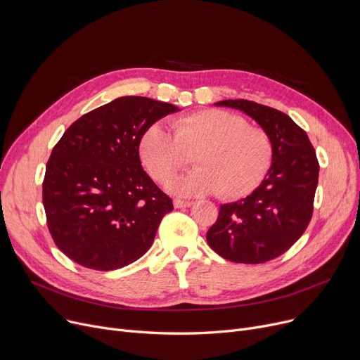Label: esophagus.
<instances>
[{
	"mask_svg": "<svg viewBox=\"0 0 360 360\" xmlns=\"http://www.w3.org/2000/svg\"><path fill=\"white\" fill-rule=\"evenodd\" d=\"M191 204H193V201L179 200V198H175V200H174V205L176 207V209H182V207H190Z\"/></svg>",
	"mask_w": 360,
	"mask_h": 360,
	"instance_id": "esophagus-1",
	"label": "esophagus"
}]
</instances>
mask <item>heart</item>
<instances>
[{
    "label": "heart",
    "mask_w": 360,
    "mask_h": 360,
    "mask_svg": "<svg viewBox=\"0 0 360 360\" xmlns=\"http://www.w3.org/2000/svg\"><path fill=\"white\" fill-rule=\"evenodd\" d=\"M174 136L151 125L141 137L140 156L155 181L166 184L191 163L193 172L170 182L182 195L216 193L223 200L251 194L269 174L273 141L266 129L238 113L204 109L172 121Z\"/></svg>",
    "instance_id": "heart-1"
}]
</instances>
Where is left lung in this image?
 <instances>
[{
    "label": "left lung",
    "mask_w": 360,
    "mask_h": 360,
    "mask_svg": "<svg viewBox=\"0 0 360 360\" xmlns=\"http://www.w3.org/2000/svg\"><path fill=\"white\" fill-rule=\"evenodd\" d=\"M216 105L239 109L266 129L273 141V162L252 194L220 205L207 242L232 262H267L285 254L312 219L319 174L315 148L307 132L274 108L245 99Z\"/></svg>",
    "instance_id": "8db88e82"
}]
</instances>
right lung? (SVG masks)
Here are the masks:
<instances>
[{
    "instance_id": "obj_1",
    "label": "right lung",
    "mask_w": 360,
    "mask_h": 360,
    "mask_svg": "<svg viewBox=\"0 0 360 360\" xmlns=\"http://www.w3.org/2000/svg\"><path fill=\"white\" fill-rule=\"evenodd\" d=\"M175 105L124 96L72 122L52 148L42 185L49 233L70 259L98 271L122 269L155 240L172 198L144 172V132Z\"/></svg>"
}]
</instances>
